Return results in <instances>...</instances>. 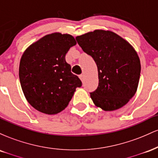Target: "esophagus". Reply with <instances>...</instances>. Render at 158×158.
<instances>
[{"label":"esophagus","mask_w":158,"mask_h":158,"mask_svg":"<svg viewBox=\"0 0 158 158\" xmlns=\"http://www.w3.org/2000/svg\"><path fill=\"white\" fill-rule=\"evenodd\" d=\"M79 78H80L81 81H85V75H84V74H81V75L79 76Z\"/></svg>","instance_id":"1"}]
</instances>
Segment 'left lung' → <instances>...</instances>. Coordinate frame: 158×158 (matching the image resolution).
<instances>
[{
  "mask_svg": "<svg viewBox=\"0 0 158 158\" xmlns=\"http://www.w3.org/2000/svg\"><path fill=\"white\" fill-rule=\"evenodd\" d=\"M76 39L97 66L99 85L90 93L94 105L106 111L122 108L135 96L139 84L141 65L135 48L110 30H96Z\"/></svg>",
  "mask_w": 158,
  "mask_h": 158,
  "instance_id": "left-lung-1",
  "label": "left lung"
}]
</instances>
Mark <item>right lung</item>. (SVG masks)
<instances>
[{"label": "right lung", "instance_id": "add662e5", "mask_svg": "<svg viewBox=\"0 0 158 158\" xmlns=\"http://www.w3.org/2000/svg\"><path fill=\"white\" fill-rule=\"evenodd\" d=\"M77 44L70 34L53 32L32 43L23 52L19 64V79L30 106L46 114L63 110L76 88L81 86L65 61L69 49Z\"/></svg>", "mask_w": 158, "mask_h": 158}]
</instances>
